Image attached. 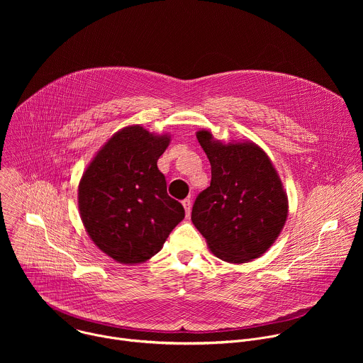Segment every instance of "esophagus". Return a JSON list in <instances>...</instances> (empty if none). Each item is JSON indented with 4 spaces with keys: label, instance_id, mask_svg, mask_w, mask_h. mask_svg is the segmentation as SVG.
<instances>
[{
    "label": "esophagus",
    "instance_id": "1",
    "mask_svg": "<svg viewBox=\"0 0 363 363\" xmlns=\"http://www.w3.org/2000/svg\"><path fill=\"white\" fill-rule=\"evenodd\" d=\"M182 205H184V208H185L186 217H189V214H191V199H189V198L184 199V201H182Z\"/></svg>",
    "mask_w": 363,
    "mask_h": 363
}]
</instances>
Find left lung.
<instances>
[{
	"label": "left lung",
	"mask_w": 363,
	"mask_h": 363,
	"mask_svg": "<svg viewBox=\"0 0 363 363\" xmlns=\"http://www.w3.org/2000/svg\"><path fill=\"white\" fill-rule=\"evenodd\" d=\"M196 139L211 164V184L195 199L191 220L223 262L263 255L289 214L287 194L269 155L251 140L221 142L210 130Z\"/></svg>",
	"instance_id": "8db88e82"
}]
</instances>
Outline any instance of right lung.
<instances>
[{
    "label": "right lung",
    "mask_w": 363,
    "mask_h": 363,
    "mask_svg": "<svg viewBox=\"0 0 363 363\" xmlns=\"http://www.w3.org/2000/svg\"><path fill=\"white\" fill-rule=\"evenodd\" d=\"M169 142L168 133L126 126L97 150L80 179L83 225L99 250L121 264H140L160 252L185 217L158 169Z\"/></svg>",
    "instance_id": "1"
}]
</instances>
